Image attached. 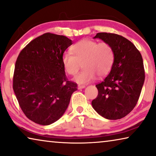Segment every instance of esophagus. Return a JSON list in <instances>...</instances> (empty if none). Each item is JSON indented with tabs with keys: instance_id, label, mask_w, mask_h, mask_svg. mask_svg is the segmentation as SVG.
Segmentation results:
<instances>
[{
	"instance_id": "34e87169",
	"label": "esophagus",
	"mask_w": 156,
	"mask_h": 156,
	"mask_svg": "<svg viewBox=\"0 0 156 156\" xmlns=\"http://www.w3.org/2000/svg\"><path fill=\"white\" fill-rule=\"evenodd\" d=\"M85 87H86L85 85H81V84H80V85H78V89H83V88H85Z\"/></svg>"
}]
</instances>
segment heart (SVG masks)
Masks as SVG:
<instances>
[{
	"label": "heart",
	"instance_id": "obj_1",
	"mask_svg": "<svg viewBox=\"0 0 156 156\" xmlns=\"http://www.w3.org/2000/svg\"><path fill=\"white\" fill-rule=\"evenodd\" d=\"M72 53L62 57L63 68L69 75H75L83 63V69L74 77V81L85 83L93 81L96 76H103L111 70L115 60L114 51L107 42L98 43L91 39H83L72 47Z\"/></svg>",
	"mask_w": 156,
	"mask_h": 156
}]
</instances>
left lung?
<instances>
[{
	"instance_id": "1",
	"label": "left lung",
	"mask_w": 156,
	"mask_h": 156,
	"mask_svg": "<svg viewBox=\"0 0 156 156\" xmlns=\"http://www.w3.org/2000/svg\"><path fill=\"white\" fill-rule=\"evenodd\" d=\"M96 38L111 45L115 60L109 74L96 85L98 94L91 104L106 119H121L138 102L145 80L142 56L130 41L120 35L101 32L96 34Z\"/></svg>"
}]
</instances>
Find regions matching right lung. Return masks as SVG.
<instances>
[{"instance_id":"1","label":"right lung","mask_w":156,"mask_h":156,"mask_svg":"<svg viewBox=\"0 0 156 156\" xmlns=\"http://www.w3.org/2000/svg\"><path fill=\"white\" fill-rule=\"evenodd\" d=\"M73 44L62 35L45 33L29 42L15 62L12 87L22 112L41 125L59 119L77 90L68 81L62 64L65 51Z\"/></svg>"}]
</instances>
